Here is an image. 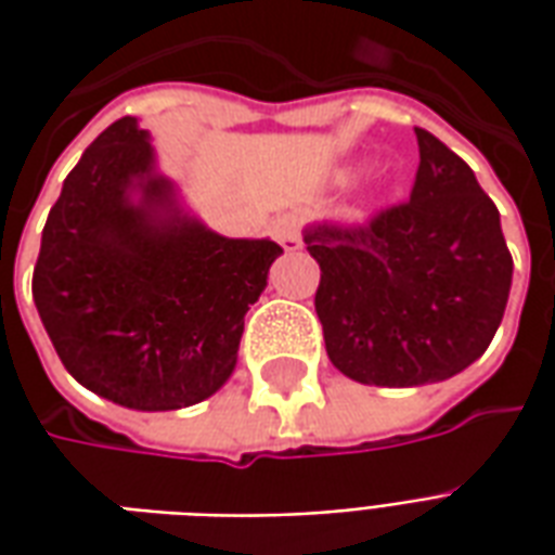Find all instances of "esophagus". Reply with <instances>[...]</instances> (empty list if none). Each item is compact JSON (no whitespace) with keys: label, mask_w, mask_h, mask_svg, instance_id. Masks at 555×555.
Returning a JSON list of instances; mask_svg holds the SVG:
<instances>
[{"label":"esophagus","mask_w":555,"mask_h":555,"mask_svg":"<svg viewBox=\"0 0 555 555\" xmlns=\"http://www.w3.org/2000/svg\"><path fill=\"white\" fill-rule=\"evenodd\" d=\"M273 237L285 253H300L302 249V219L297 214H285L273 222Z\"/></svg>","instance_id":"obj_1"}]
</instances>
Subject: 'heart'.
I'll list each match as a JSON object with an SVG mask.
<instances>
[{
  "label": "heart",
  "mask_w": 555,
  "mask_h": 555,
  "mask_svg": "<svg viewBox=\"0 0 555 555\" xmlns=\"http://www.w3.org/2000/svg\"><path fill=\"white\" fill-rule=\"evenodd\" d=\"M360 175H362L360 166H348V169H338L336 171V183H338V186H348V183L357 181Z\"/></svg>",
  "instance_id": "1"
}]
</instances>
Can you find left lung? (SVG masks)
Listing matches in <instances>:
<instances>
[{"label":"left lung","mask_w":555,"mask_h":555,"mask_svg":"<svg viewBox=\"0 0 555 555\" xmlns=\"http://www.w3.org/2000/svg\"><path fill=\"white\" fill-rule=\"evenodd\" d=\"M418 171L408 205L372 225H309L321 264L314 309L326 357L365 386H425L469 369L496 336L512 291L500 210L476 171L416 127Z\"/></svg>","instance_id":"1"}]
</instances>
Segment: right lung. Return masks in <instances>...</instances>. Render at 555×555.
<instances>
[{"instance_id":"1","label":"right lung","mask_w":555,"mask_h":555,"mask_svg":"<svg viewBox=\"0 0 555 555\" xmlns=\"http://www.w3.org/2000/svg\"><path fill=\"white\" fill-rule=\"evenodd\" d=\"M282 246L207 229L127 115L94 139L47 217L31 297L67 374L142 413L229 384L243 318Z\"/></svg>"}]
</instances>
